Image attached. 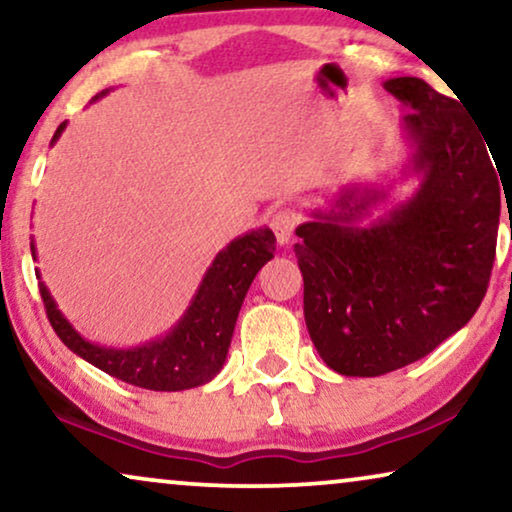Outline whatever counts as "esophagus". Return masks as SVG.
Listing matches in <instances>:
<instances>
[{"label": "esophagus", "mask_w": 512, "mask_h": 512, "mask_svg": "<svg viewBox=\"0 0 512 512\" xmlns=\"http://www.w3.org/2000/svg\"><path fill=\"white\" fill-rule=\"evenodd\" d=\"M298 221V214L293 209H279V212L270 216V228L282 247H286L293 240V230H296Z\"/></svg>", "instance_id": "obj_1"}]
</instances>
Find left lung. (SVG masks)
Returning <instances> with one entry per match:
<instances>
[{"label": "left lung", "instance_id": "left-lung-1", "mask_svg": "<svg viewBox=\"0 0 512 512\" xmlns=\"http://www.w3.org/2000/svg\"><path fill=\"white\" fill-rule=\"evenodd\" d=\"M410 114L408 200L373 216L387 186H342L328 209L300 223L293 247L303 310L324 363L347 377L410 366L461 331L487 293L501 216L499 167L461 104L415 76L384 81Z\"/></svg>", "mask_w": 512, "mask_h": 512}]
</instances>
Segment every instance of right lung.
I'll return each instance as SVG.
<instances>
[{"label": "right lung", "instance_id": "1", "mask_svg": "<svg viewBox=\"0 0 512 512\" xmlns=\"http://www.w3.org/2000/svg\"><path fill=\"white\" fill-rule=\"evenodd\" d=\"M109 93L102 90L93 102ZM67 121L60 123L51 139L58 142ZM32 258L37 261V247L30 242ZM275 256V233L270 228L249 230L235 237L228 247L214 256L205 277L181 314L165 335L137 347H107L93 342L76 331L69 319L58 310L48 286L39 277V291L44 298L48 321L58 338L83 361L135 387L151 391H184L212 382L226 363L235 321L240 314L256 272Z\"/></svg>", "mask_w": 512, "mask_h": 512}]
</instances>
